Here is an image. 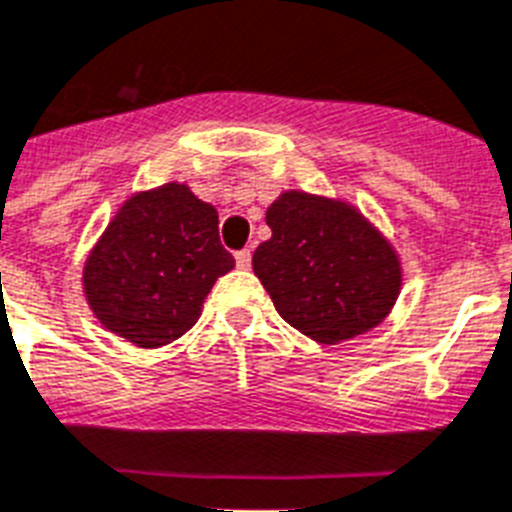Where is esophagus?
Listing matches in <instances>:
<instances>
[{
  "label": "esophagus",
  "mask_w": 512,
  "mask_h": 512,
  "mask_svg": "<svg viewBox=\"0 0 512 512\" xmlns=\"http://www.w3.org/2000/svg\"><path fill=\"white\" fill-rule=\"evenodd\" d=\"M235 264H238V269H248V266H251V251L243 248V251L235 253Z\"/></svg>",
  "instance_id": "esophagus-1"
}]
</instances>
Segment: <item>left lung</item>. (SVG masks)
Returning <instances> with one entry per match:
<instances>
[{
    "mask_svg": "<svg viewBox=\"0 0 512 512\" xmlns=\"http://www.w3.org/2000/svg\"><path fill=\"white\" fill-rule=\"evenodd\" d=\"M266 225L272 238L253 253V272L290 327L335 345L390 314L403 285L398 253L356 206L287 190Z\"/></svg>",
    "mask_w": 512,
    "mask_h": 512,
    "instance_id": "1",
    "label": "left lung"
}]
</instances>
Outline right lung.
Segmentation results:
<instances>
[{
	"label": "right lung",
	"instance_id": "right-lung-1",
	"mask_svg": "<svg viewBox=\"0 0 512 512\" xmlns=\"http://www.w3.org/2000/svg\"><path fill=\"white\" fill-rule=\"evenodd\" d=\"M217 225V209L188 185L130 196L83 266V293L96 319L138 348H162L185 335L214 282L235 266Z\"/></svg>",
	"mask_w": 512,
	"mask_h": 512
}]
</instances>
